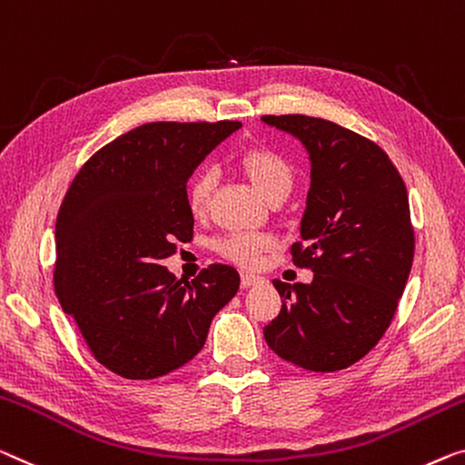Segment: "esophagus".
Listing matches in <instances>:
<instances>
[{
	"mask_svg": "<svg viewBox=\"0 0 465 465\" xmlns=\"http://www.w3.org/2000/svg\"><path fill=\"white\" fill-rule=\"evenodd\" d=\"M262 282L261 275H252V273H242V288H251V286H256V283Z\"/></svg>",
	"mask_w": 465,
	"mask_h": 465,
	"instance_id": "obj_1",
	"label": "esophagus"
}]
</instances>
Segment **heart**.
Masks as SVG:
<instances>
[{
  "label": "heart",
  "instance_id": "obj_1",
  "mask_svg": "<svg viewBox=\"0 0 465 465\" xmlns=\"http://www.w3.org/2000/svg\"><path fill=\"white\" fill-rule=\"evenodd\" d=\"M242 169L246 171L248 179L252 185L259 190L267 200L275 196H288V192L292 190V166L283 158L280 152L272 148H252L242 156ZM214 177L213 169H203L190 179L188 190H185V198H188V206L193 214H200L206 204L214 188ZM273 246V238L267 233L259 232H232L221 235L219 240H214L213 248L217 251L223 259L235 262L242 267H252L259 262L261 254L267 248Z\"/></svg>",
  "mask_w": 465,
  "mask_h": 465
}]
</instances>
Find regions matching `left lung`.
<instances>
[{"instance_id": "1", "label": "left lung", "mask_w": 465, "mask_h": 465, "mask_svg": "<svg viewBox=\"0 0 465 465\" xmlns=\"http://www.w3.org/2000/svg\"><path fill=\"white\" fill-rule=\"evenodd\" d=\"M262 121L301 140L311 190L292 244L311 283L273 282L282 311L269 349L309 371L346 370L380 342L411 272L415 238L403 177L386 152L341 124L304 114Z\"/></svg>"}]
</instances>
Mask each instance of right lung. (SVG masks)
<instances>
[{
    "label": "right lung",
    "mask_w": 465,
    "mask_h": 465,
    "mask_svg": "<svg viewBox=\"0 0 465 465\" xmlns=\"http://www.w3.org/2000/svg\"><path fill=\"white\" fill-rule=\"evenodd\" d=\"M238 121L145 123L81 166L55 219V296L98 359L127 380H154L193 359L213 317L240 288L214 262L192 282L163 267L190 242L193 169Z\"/></svg>",
    "instance_id": "right-lung-1"
}]
</instances>
